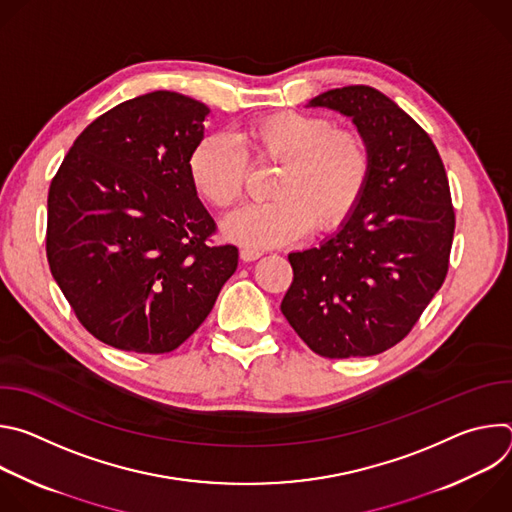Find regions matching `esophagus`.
Here are the masks:
<instances>
[{
    "label": "esophagus",
    "instance_id": "obj_1",
    "mask_svg": "<svg viewBox=\"0 0 512 512\" xmlns=\"http://www.w3.org/2000/svg\"><path fill=\"white\" fill-rule=\"evenodd\" d=\"M261 257V251H255V249H241V259L243 261H255Z\"/></svg>",
    "mask_w": 512,
    "mask_h": 512
}]
</instances>
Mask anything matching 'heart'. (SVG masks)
<instances>
[{
  "label": "heart",
  "mask_w": 512,
  "mask_h": 512,
  "mask_svg": "<svg viewBox=\"0 0 512 512\" xmlns=\"http://www.w3.org/2000/svg\"><path fill=\"white\" fill-rule=\"evenodd\" d=\"M243 152L225 135L202 137L188 174L202 200L233 206L245 186L247 160L275 164L269 196L223 221V235L239 245L267 249L312 231L328 233L348 221L371 174V152L362 133L332 119L283 111L253 121L241 135Z\"/></svg>",
  "instance_id": "heart-1"
}]
</instances>
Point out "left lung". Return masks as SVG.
I'll use <instances>...</instances> for the list:
<instances>
[{
    "instance_id": "obj_1",
    "label": "left lung",
    "mask_w": 512,
    "mask_h": 512,
    "mask_svg": "<svg viewBox=\"0 0 512 512\" xmlns=\"http://www.w3.org/2000/svg\"><path fill=\"white\" fill-rule=\"evenodd\" d=\"M308 107L352 119L371 174L332 237L287 255L294 281L281 312L320 356H373L409 334L446 279L456 227L446 168L429 135L373 87L332 89Z\"/></svg>"
}]
</instances>
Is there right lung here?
Returning a JSON list of instances; mask_svg holds the SVG:
<instances>
[{
	"label": "right lung",
	"mask_w": 512,
	"mask_h": 512,
	"mask_svg": "<svg viewBox=\"0 0 512 512\" xmlns=\"http://www.w3.org/2000/svg\"><path fill=\"white\" fill-rule=\"evenodd\" d=\"M210 109L154 91L97 117L68 150L48 190L46 255L79 322L139 354L178 348L235 273V245L190 182L188 160Z\"/></svg>",
	"instance_id": "right-lung-1"
}]
</instances>
